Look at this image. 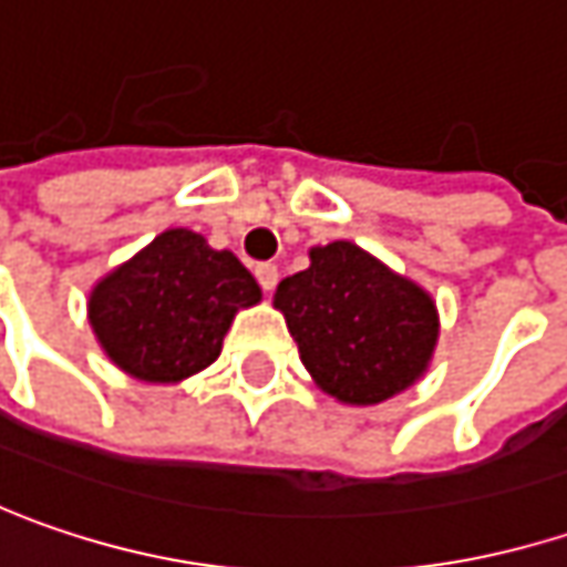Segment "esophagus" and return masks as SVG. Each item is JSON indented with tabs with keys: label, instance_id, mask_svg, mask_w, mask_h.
<instances>
[{
	"label": "esophagus",
	"instance_id": "34e87169",
	"mask_svg": "<svg viewBox=\"0 0 567 567\" xmlns=\"http://www.w3.org/2000/svg\"><path fill=\"white\" fill-rule=\"evenodd\" d=\"M256 282L262 285V291H272L276 282H279V266H272V262H259V266H256Z\"/></svg>",
	"mask_w": 567,
	"mask_h": 567
}]
</instances>
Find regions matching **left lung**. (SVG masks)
Instances as JSON below:
<instances>
[{
    "label": "left lung",
    "instance_id": "left-lung-1",
    "mask_svg": "<svg viewBox=\"0 0 567 567\" xmlns=\"http://www.w3.org/2000/svg\"><path fill=\"white\" fill-rule=\"evenodd\" d=\"M272 305L317 388L352 408L420 382L440 340L433 295L350 240L311 247V266L282 279Z\"/></svg>",
    "mask_w": 567,
    "mask_h": 567
}]
</instances>
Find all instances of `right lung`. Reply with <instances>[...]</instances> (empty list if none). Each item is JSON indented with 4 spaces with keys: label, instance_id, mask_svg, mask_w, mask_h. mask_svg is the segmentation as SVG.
<instances>
[{
    "label": "right lung",
    "instance_id": "obj_1",
    "mask_svg": "<svg viewBox=\"0 0 567 567\" xmlns=\"http://www.w3.org/2000/svg\"><path fill=\"white\" fill-rule=\"evenodd\" d=\"M259 301V285L234 252L169 227L92 285L85 315L124 375L179 384L215 362L237 311Z\"/></svg>",
    "mask_w": 567,
    "mask_h": 567
}]
</instances>
